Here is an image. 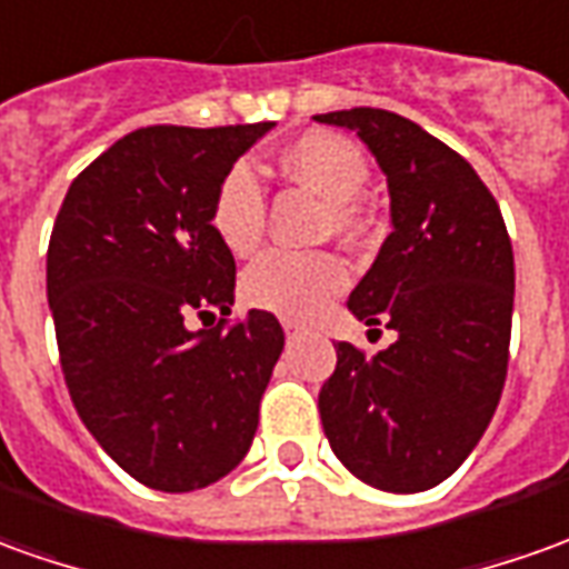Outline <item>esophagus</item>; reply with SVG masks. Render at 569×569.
Wrapping results in <instances>:
<instances>
[{
	"label": "esophagus",
	"mask_w": 569,
	"mask_h": 569,
	"mask_svg": "<svg viewBox=\"0 0 569 569\" xmlns=\"http://www.w3.org/2000/svg\"><path fill=\"white\" fill-rule=\"evenodd\" d=\"M283 329H286V336H296L298 323H292V320H283Z\"/></svg>",
	"instance_id": "esophagus-1"
}]
</instances>
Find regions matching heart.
Instances as JSON below:
<instances>
[{
	"label": "heart",
	"instance_id": "obj_1",
	"mask_svg": "<svg viewBox=\"0 0 569 569\" xmlns=\"http://www.w3.org/2000/svg\"><path fill=\"white\" fill-rule=\"evenodd\" d=\"M283 169L326 200V230L341 240H357L367 230L360 197L369 188L367 153L339 132H308L283 150ZM268 190L252 162H233L218 181L209 224L230 256L256 252L264 237ZM348 264L332 252H286L271 249L243 273V298L252 308L286 320H311L345 292Z\"/></svg>",
	"mask_w": 569,
	"mask_h": 569
}]
</instances>
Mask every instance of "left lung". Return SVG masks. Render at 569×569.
I'll return each instance as SVG.
<instances>
[{"label": "left lung", "instance_id": "8db88e82", "mask_svg": "<svg viewBox=\"0 0 569 569\" xmlns=\"http://www.w3.org/2000/svg\"><path fill=\"white\" fill-rule=\"evenodd\" d=\"M372 150L395 230L348 298L397 341L367 353L336 345L320 419L339 462L369 487L422 492L478 447L508 372L515 256L499 202L452 147L379 107L320 113Z\"/></svg>", "mask_w": 569, "mask_h": 569}]
</instances>
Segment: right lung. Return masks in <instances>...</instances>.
<instances>
[{"label": "right lung", "instance_id": "right-lung-1", "mask_svg": "<svg viewBox=\"0 0 569 569\" xmlns=\"http://www.w3.org/2000/svg\"><path fill=\"white\" fill-rule=\"evenodd\" d=\"M273 122L134 129L73 178L49 240V308L79 419L138 483L190 492L243 462L283 351L268 311L228 317L237 264L209 209Z\"/></svg>", "mask_w": 569, "mask_h": 569}]
</instances>
